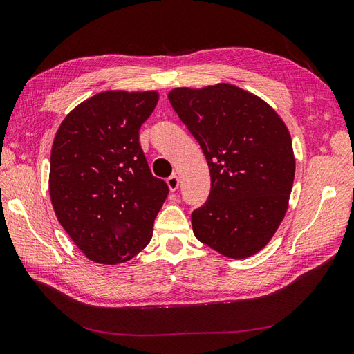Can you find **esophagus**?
<instances>
[{"instance_id": "34e87169", "label": "esophagus", "mask_w": 354, "mask_h": 354, "mask_svg": "<svg viewBox=\"0 0 354 354\" xmlns=\"http://www.w3.org/2000/svg\"><path fill=\"white\" fill-rule=\"evenodd\" d=\"M166 183H167V185H169L170 192H176L178 187H179V178H178L176 175H170V176L167 178Z\"/></svg>"}]
</instances>
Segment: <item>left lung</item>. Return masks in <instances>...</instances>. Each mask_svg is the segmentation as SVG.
Here are the masks:
<instances>
[{
	"label": "left lung",
	"instance_id": "1",
	"mask_svg": "<svg viewBox=\"0 0 354 354\" xmlns=\"http://www.w3.org/2000/svg\"><path fill=\"white\" fill-rule=\"evenodd\" d=\"M169 102L201 145L211 193L193 211L196 238L220 254H256L283 221L295 179L292 138L263 100L234 85L176 88Z\"/></svg>",
	"mask_w": 354,
	"mask_h": 354
}]
</instances>
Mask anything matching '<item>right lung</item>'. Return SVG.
I'll use <instances>...</instances> for the list:
<instances>
[{
    "label": "right lung",
    "mask_w": 354,
    "mask_h": 354,
    "mask_svg": "<svg viewBox=\"0 0 354 354\" xmlns=\"http://www.w3.org/2000/svg\"><path fill=\"white\" fill-rule=\"evenodd\" d=\"M157 102V91L100 93L66 116L53 140V211L95 263H122L147 247L169 194L165 180L151 174L139 142Z\"/></svg>",
    "instance_id": "right-lung-1"
}]
</instances>
